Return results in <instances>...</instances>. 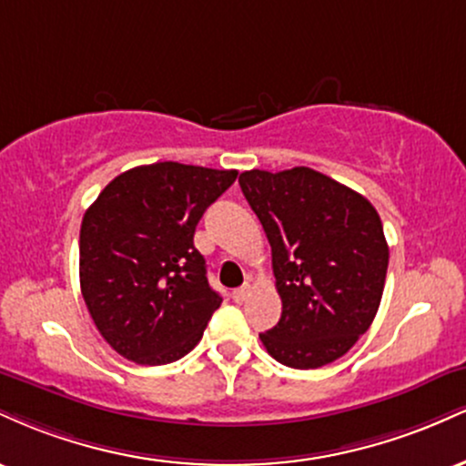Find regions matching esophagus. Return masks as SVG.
<instances>
[{
  "mask_svg": "<svg viewBox=\"0 0 466 466\" xmlns=\"http://www.w3.org/2000/svg\"><path fill=\"white\" fill-rule=\"evenodd\" d=\"M249 291H251V285H249V282H245V285H243V287L234 289L232 298H234V300H237V302H243V300H248Z\"/></svg>",
  "mask_w": 466,
  "mask_h": 466,
  "instance_id": "34e87169",
  "label": "esophagus"
}]
</instances>
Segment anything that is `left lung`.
I'll return each mask as SVG.
<instances>
[{
  "mask_svg": "<svg viewBox=\"0 0 466 466\" xmlns=\"http://www.w3.org/2000/svg\"><path fill=\"white\" fill-rule=\"evenodd\" d=\"M238 184L263 223L282 300L280 319L260 341L298 370L339 360L381 304L390 251L377 210L307 166L245 170Z\"/></svg>",
  "mask_w": 466,
  "mask_h": 466,
  "instance_id": "8db88e82",
  "label": "left lung"
}]
</instances>
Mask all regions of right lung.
<instances>
[{
	"instance_id": "obj_1",
	"label": "right lung",
	"mask_w": 466,
	"mask_h": 466,
	"mask_svg": "<svg viewBox=\"0 0 466 466\" xmlns=\"http://www.w3.org/2000/svg\"><path fill=\"white\" fill-rule=\"evenodd\" d=\"M237 170L136 166L105 186L80 226V291L96 329L125 360L177 361L223 298L208 285L195 229Z\"/></svg>"
}]
</instances>
